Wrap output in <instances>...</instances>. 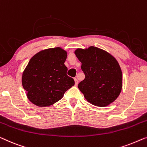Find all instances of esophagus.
I'll return each mask as SVG.
<instances>
[{"label": "esophagus", "mask_w": 147, "mask_h": 147, "mask_svg": "<svg viewBox=\"0 0 147 147\" xmlns=\"http://www.w3.org/2000/svg\"><path fill=\"white\" fill-rule=\"evenodd\" d=\"M74 81H75V85L76 86H77L78 84V80H77V78H74Z\"/></svg>", "instance_id": "34e87169"}]
</instances>
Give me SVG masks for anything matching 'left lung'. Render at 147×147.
I'll use <instances>...</instances> for the list:
<instances>
[{
	"label": "left lung",
	"mask_w": 147,
	"mask_h": 147,
	"mask_svg": "<svg viewBox=\"0 0 147 147\" xmlns=\"http://www.w3.org/2000/svg\"><path fill=\"white\" fill-rule=\"evenodd\" d=\"M75 54L81 62L85 79L78 84L85 98L98 107H105L119 95L123 76L118 61L106 51L94 46L78 48Z\"/></svg>",
	"instance_id": "obj_1"
}]
</instances>
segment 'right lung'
I'll return each instance as SVG.
<instances>
[{"label": "right lung", "instance_id": "add662e5", "mask_svg": "<svg viewBox=\"0 0 147 147\" xmlns=\"http://www.w3.org/2000/svg\"><path fill=\"white\" fill-rule=\"evenodd\" d=\"M67 52L61 48L40 51L30 59L22 74V84L27 97L39 107H47L62 98L74 86L64 64Z\"/></svg>", "mask_w": 147, "mask_h": 147}]
</instances>
